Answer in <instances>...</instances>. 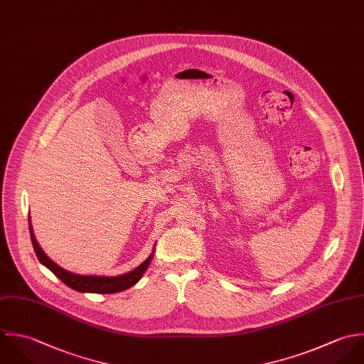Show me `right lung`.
Instances as JSON below:
<instances>
[{
    "label": "right lung",
    "instance_id": "obj_1",
    "mask_svg": "<svg viewBox=\"0 0 364 364\" xmlns=\"http://www.w3.org/2000/svg\"><path fill=\"white\" fill-rule=\"evenodd\" d=\"M29 232H31V240L35 249V253L39 259V262L48 267L58 279H60L66 286H69L70 289L80 292H92V294H114V292H119V291L131 289L132 286H135L142 276L145 274L146 269L149 267L153 256H154V249L151 250L150 256L146 259L144 263H141L136 269L125 273V274H119V276H114V277H108V276H84V274H77L72 273L63 267H60L59 264H56L52 259H49V256L42 250V247L39 246L33 229H32V223H31V217H29Z\"/></svg>",
    "mask_w": 364,
    "mask_h": 364
}]
</instances>
